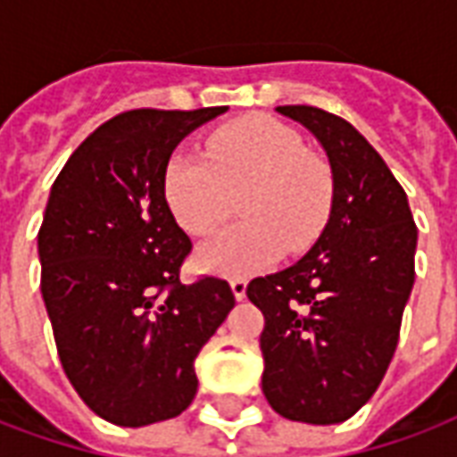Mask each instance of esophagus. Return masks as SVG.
Instances as JSON below:
<instances>
[{
	"label": "esophagus",
	"mask_w": 457,
	"mask_h": 457,
	"mask_svg": "<svg viewBox=\"0 0 457 457\" xmlns=\"http://www.w3.org/2000/svg\"><path fill=\"white\" fill-rule=\"evenodd\" d=\"M229 289H232V295H235L237 302H242V299L247 296V282H245V279H232V282H229Z\"/></svg>",
	"instance_id": "esophagus-1"
}]
</instances>
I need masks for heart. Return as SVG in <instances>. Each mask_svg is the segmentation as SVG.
<instances>
[{
	"instance_id": "1",
	"label": "heart",
	"mask_w": 457,
	"mask_h": 457,
	"mask_svg": "<svg viewBox=\"0 0 457 457\" xmlns=\"http://www.w3.org/2000/svg\"><path fill=\"white\" fill-rule=\"evenodd\" d=\"M239 200L242 225L220 232L195 252L207 274L245 279L309 250L327 228L334 183L328 165L306 153L289 126L267 116L232 120L207 138V158L173 153L162 170V195L175 222L205 237Z\"/></svg>"
}]
</instances>
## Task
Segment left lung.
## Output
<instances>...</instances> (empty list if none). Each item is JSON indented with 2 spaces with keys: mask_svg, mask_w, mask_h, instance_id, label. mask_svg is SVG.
Wrapping results in <instances>:
<instances>
[{
  "mask_svg": "<svg viewBox=\"0 0 457 457\" xmlns=\"http://www.w3.org/2000/svg\"><path fill=\"white\" fill-rule=\"evenodd\" d=\"M274 111L319 140L334 197L312 250L247 284L264 314L262 391L279 416L331 426L376 394L394 359L418 229L403 187L351 123L314 106Z\"/></svg>",
  "mask_w": 457,
  "mask_h": 457,
  "instance_id": "8db88e82",
  "label": "left lung"
}]
</instances>
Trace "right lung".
<instances>
[{
  "label": "right lung",
  "instance_id": "add662e5",
  "mask_svg": "<svg viewBox=\"0 0 457 457\" xmlns=\"http://www.w3.org/2000/svg\"><path fill=\"white\" fill-rule=\"evenodd\" d=\"M228 106L140 108L111 118L51 185L39 229L41 296L76 394L108 423L183 413L195 356L235 306L229 284H180L190 239L162 195L178 143Z\"/></svg>",
  "mask_w": 457,
  "mask_h": 457
}]
</instances>
